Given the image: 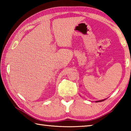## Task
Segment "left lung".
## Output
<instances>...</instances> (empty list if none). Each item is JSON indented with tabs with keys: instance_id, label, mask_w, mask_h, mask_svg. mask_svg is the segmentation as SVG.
<instances>
[{
	"instance_id": "left-lung-1",
	"label": "left lung",
	"mask_w": 131,
	"mask_h": 131,
	"mask_svg": "<svg viewBox=\"0 0 131 131\" xmlns=\"http://www.w3.org/2000/svg\"><path fill=\"white\" fill-rule=\"evenodd\" d=\"M105 100H106V99H102V100H100V101H95V102H102V101H105Z\"/></svg>"
}]
</instances>
